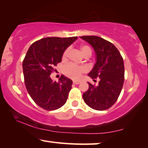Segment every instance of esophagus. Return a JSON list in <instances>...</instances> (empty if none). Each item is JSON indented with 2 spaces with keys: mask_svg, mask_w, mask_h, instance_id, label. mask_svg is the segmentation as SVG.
<instances>
[{
  "mask_svg": "<svg viewBox=\"0 0 148 148\" xmlns=\"http://www.w3.org/2000/svg\"><path fill=\"white\" fill-rule=\"evenodd\" d=\"M80 82H81V80H73V83L75 84H78Z\"/></svg>",
  "mask_w": 148,
  "mask_h": 148,
  "instance_id": "34e87169",
  "label": "esophagus"
}]
</instances>
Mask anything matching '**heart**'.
I'll list each match as a JSON object with an SVG mask.
<instances>
[{"label":"heart","instance_id":"heart-1","mask_svg":"<svg viewBox=\"0 0 148 148\" xmlns=\"http://www.w3.org/2000/svg\"><path fill=\"white\" fill-rule=\"evenodd\" d=\"M80 49L84 56H86V55H89V56L91 55V50H90L89 47L86 46V45H82V46H80ZM68 53L69 49H66L64 51L62 56L63 60H65L67 58ZM86 70H87V69L85 66H78V65L74 64H68L66 66H65L64 68V73L65 75L69 78H73V79H77L81 76L82 74L86 72Z\"/></svg>","mask_w":148,"mask_h":148}]
</instances>
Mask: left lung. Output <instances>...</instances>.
Masks as SVG:
<instances>
[{"instance_id":"left-lung-1","label":"left lung","mask_w":148,"mask_h":148,"mask_svg":"<svg viewBox=\"0 0 148 148\" xmlns=\"http://www.w3.org/2000/svg\"><path fill=\"white\" fill-rule=\"evenodd\" d=\"M80 38L94 49L95 64L88 74L92 79L99 78V84H88L84 92V102L92 109L106 110L117 101L125 80V66L123 57L112 42L96 36H83Z\"/></svg>"}]
</instances>
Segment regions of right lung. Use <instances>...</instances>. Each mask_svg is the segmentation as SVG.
I'll return each instance as SVG.
<instances>
[{
  "mask_svg": "<svg viewBox=\"0 0 148 148\" xmlns=\"http://www.w3.org/2000/svg\"><path fill=\"white\" fill-rule=\"evenodd\" d=\"M77 36L48 37L37 40L29 47L23 61V72L26 89L38 106L48 111L59 109L66 103L72 80L64 75L53 82L51 74L62 62L64 51Z\"/></svg>",
  "mask_w": 148,
  "mask_h": 148,
  "instance_id": "right-lung-1",
  "label": "right lung"
}]
</instances>
